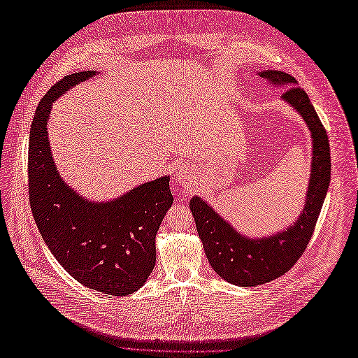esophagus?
<instances>
[{
    "label": "esophagus",
    "mask_w": 358,
    "mask_h": 358,
    "mask_svg": "<svg viewBox=\"0 0 358 358\" xmlns=\"http://www.w3.org/2000/svg\"><path fill=\"white\" fill-rule=\"evenodd\" d=\"M194 182H196V171L191 166H180L176 171V183L180 188H191L194 185Z\"/></svg>",
    "instance_id": "1"
}]
</instances>
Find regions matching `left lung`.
Returning a JSON list of instances; mask_svg holds the SVG:
<instances>
[{
  "mask_svg": "<svg viewBox=\"0 0 358 358\" xmlns=\"http://www.w3.org/2000/svg\"><path fill=\"white\" fill-rule=\"evenodd\" d=\"M258 74L270 85L285 88L280 100L292 107L308 125L312 142L310 175L299 218L270 236L249 237L237 231L201 197L191 199L189 208L212 268L227 282L239 287L267 284L297 263L315 229L331 173L327 133L305 90L299 88L297 80L284 71L263 70Z\"/></svg>",
  "mask_w": 358,
  "mask_h": 358,
  "instance_id": "1",
  "label": "left lung"
}]
</instances>
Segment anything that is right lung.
Masks as SVG:
<instances>
[{
    "instance_id": "add662e5",
    "label": "right lung",
    "mask_w": 358,
    "mask_h": 358,
    "mask_svg": "<svg viewBox=\"0 0 358 358\" xmlns=\"http://www.w3.org/2000/svg\"><path fill=\"white\" fill-rule=\"evenodd\" d=\"M96 74L66 76L40 101L29 131V203L43 241L78 282L104 294L128 296L152 273L157 231L173 196L167 175L106 201L80 196L61 178L48 134L52 104Z\"/></svg>"
}]
</instances>
